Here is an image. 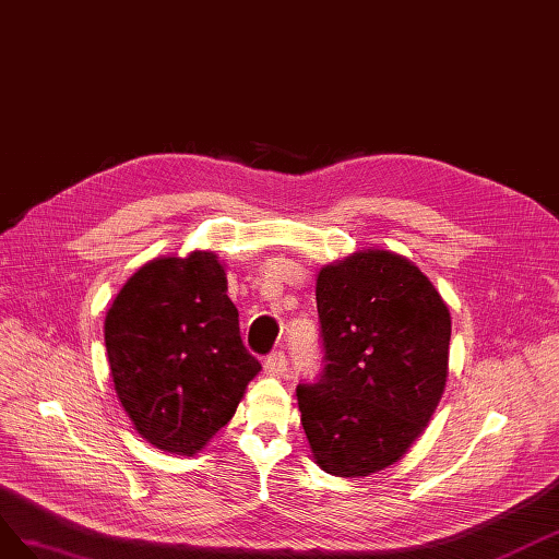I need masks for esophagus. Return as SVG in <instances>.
Instances as JSON below:
<instances>
[{
    "label": "esophagus",
    "instance_id": "1",
    "mask_svg": "<svg viewBox=\"0 0 559 559\" xmlns=\"http://www.w3.org/2000/svg\"><path fill=\"white\" fill-rule=\"evenodd\" d=\"M264 370H266V374H274V377L283 374L285 370H288V356H285L283 350H271L264 360Z\"/></svg>",
    "mask_w": 559,
    "mask_h": 559
}]
</instances>
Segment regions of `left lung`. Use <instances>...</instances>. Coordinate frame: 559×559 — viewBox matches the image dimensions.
<instances>
[{"mask_svg":"<svg viewBox=\"0 0 559 559\" xmlns=\"http://www.w3.org/2000/svg\"><path fill=\"white\" fill-rule=\"evenodd\" d=\"M323 370L297 386L316 464L360 477L421 436L448 381L450 309L421 271L386 250L356 252L316 281Z\"/></svg>","mask_w":559,"mask_h":559,"instance_id":"obj_1","label":"left lung"}]
</instances>
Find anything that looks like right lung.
Returning a JSON list of instances; mask_svg holds the SVG:
<instances>
[{
    "label": "right lung",
    "instance_id": "1",
    "mask_svg": "<svg viewBox=\"0 0 559 559\" xmlns=\"http://www.w3.org/2000/svg\"><path fill=\"white\" fill-rule=\"evenodd\" d=\"M105 346L138 433L187 456L234 417L262 370L241 340L225 269L211 252L135 271L107 311Z\"/></svg>",
    "mask_w": 559,
    "mask_h": 559
}]
</instances>
